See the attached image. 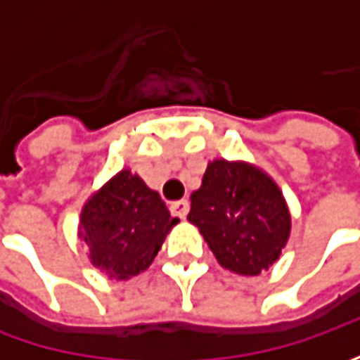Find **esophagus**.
<instances>
[{
	"label": "esophagus",
	"mask_w": 360,
	"mask_h": 360,
	"mask_svg": "<svg viewBox=\"0 0 360 360\" xmlns=\"http://www.w3.org/2000/svg\"><path fill=\"white\" fill-rule=\"evenodd\" d=\"M188 208H190L188 200H176L170 204V212H172L174 216H178V218H186Z\"/></svg>",
	"instance_id": "obj_1"
}]
</instances>
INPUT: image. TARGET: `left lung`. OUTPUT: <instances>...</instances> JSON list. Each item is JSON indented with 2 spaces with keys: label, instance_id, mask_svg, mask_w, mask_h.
I'll return each instance as SVG.
<instances>
[{
  "label": "left lung",
  "instance_id": "8db88e82",
  "mask_svg": "<svg viewBox=\"0 0 360 360\" xmlns=\"http://www.w3.org/2000/svg\"><path fill=\"white\" fill-rule=\"evenodd\" d=\"M190 202L188 222L200 230L218 264L242 276L269 270L290 236L283 190L250 162H208Z\"/></svg>",
  "mask_w": 360,
  "mask_h": 360
}]
</instances>
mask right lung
<instances>
[{
    "instance_id": "1",
    "label": "right lung",
    "mask_w": 360,
    "mask_h": 360,
    "mask_svg": "<svg viewBox=\"0 0 360 360\" xmlns=\"http://www.w3.org/2000/svg\"><path fill=\"white\" fill-rule=\"evenodd\" d=\"M178 222L158 192L124 168L82 206L77 238L86 244L94 269L110 281H128L154 262Z\"/></svg>"
}]
</instances>
